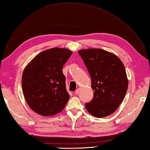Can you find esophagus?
<instances>
[{
    "label": "esophagus",
    "instance_id": "34e87169",
    "mask_svg": "<svg viewBox=\"0 0 150 150\" xmlns=\"http://www.w3.org/2000/svg\"><path fill=\"white\" fill-rule=\"evenodd\" d=\"M79 92H80V90H79V89H77V90H76V91L75 92V93L76 95H77V94H79Z\"/></svg>",
    "mask_w": 150,
    "mask_h": 150
}]
</instances>
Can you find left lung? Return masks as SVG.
<instances>
[{
	"instance_id": "8db88e82",
	"label": "left lung",
	"mask_w": 150,
	"mask_h": 150,
	"mask_svg": "<svg viewBox=\"0 0 150 150\" xmlns=\"http://www.w3.org/2000/svg\"><path fill=\"white\" fill-rule=\"evenodd\" d=\"M78 53L88 71L93 91L92 100L85 107L97 118L110 115L122 103L127 90L124 64L116 55L101 49H82Z\"/></svg>"
}]
</instances>
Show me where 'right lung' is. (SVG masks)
<instances>
[{
  "label": "right lung",
  "instance_id": "obj_1",
  "mask_svg": "<svg viewBox=\"0 0 150 150\" xmlns=\"http://www.w3.org/2000/svg\"><path fill=\"white\" fill-rule=\"evenodd\" d=\"M67 49L52 48L36 56L23 71L22 88L28 106L43 116L61 112L69 95L62 69L71 57Z\"/></svg>",
  "mask_w": 150,
  "mask_h": 150
}]
</instances>
